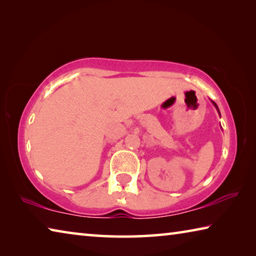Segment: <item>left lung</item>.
Segmentation results:
<instances>
[{
  "instance_id": "1",
  "label": "left lung",
  "mask_w": 256,
  "mask_h": 256,
  "mask_svg": "<svg viewBox=\"0 0 256 256\" xmlns=\"http://www.w3.org/2000/svg\"><path fill=\"white\" fill-rule=\"evenodd\" d=\"M212 104H214V107H216V110H218V112H219V108H218V106H216V102H212ZM219 114H220V112H219Z\"/></svg>"
}]
</instances>
